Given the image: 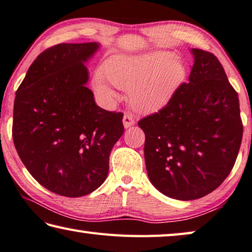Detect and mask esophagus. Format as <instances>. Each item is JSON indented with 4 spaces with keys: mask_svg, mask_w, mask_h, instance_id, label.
<instances>
[{
    "mask_svg": "<svg viewBox=\"0 0 252 252\" xmlns=\"http://www.w3.org/2000/svg\"><path fill=\"white\" fill-rule=\"evenodd\" d=\"M134 123H135V120H134L132 114L126 113L125 115H123V126H125L126 129H127V127H130V126H132Z\"/></svg>",
    "mask_w": 252,
    "mask_h": 252,
    "instance_id": "1",
    "label": "esophagus"
}]
</instances>
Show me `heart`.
Returning <instances> with one entry per match:
<instances>
[{"instance_id": "obj_1", "label": "heart", "mask_w": 252, "mask_h": 252, "mask_svg": "<svg viewBox=\"0 0 252 252\" xmlns=\"http://www.w3.org/2000/svg\"><path fill=\"white\" fill-rule=\"evenodd\" d=\"M105 73L115 87L129 91L131 105L143 113L163 109L177 93L186 75L177 56L168 51L112 56L105 63ZM95 89L102 96H113L99 74L95 77Z\"/></svg>"}]
</instances>
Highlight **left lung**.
I'll list each match as a JSON object with an SVG mask.
<instances>
[{
    "label": "left lung",
    "instance_id": "obj_1",
    "mask_svg": "<svg viewBox=\"0 0 252 252\" xmlns=\"http://www.w3.org/2000/svg\"><path fill=\"white\" fill-rule=\"evenodd\" d=\"M189 83L163 109L138 122L150 182L166 196L191 201L217 189L233 168L243 126L238 93L213 54L190 49Z\"/></svg>",
    "mask_w": 252,
    "mask_h": 252
}]
</instances>
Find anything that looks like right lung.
<instances>
[{
    "label": "right lung",
    "instance_id": "right-lung-1",
    "mask_svg": "<svg viewBox=\"0 0 252 252\" xmlns=\"http://www.w3.org/2000/svg\"><path fill=\"white\" fill-rule=\"evenodd\" d=\"M98 48H49L15 93L12 137L19 157L40 185L62 196H84L104 183L112 148L125 132L123 114L101 109L86 87L85 63Z\"/></svg>",
    "mask_w": 252,
    "mask_h": 252
}]
</instances>
